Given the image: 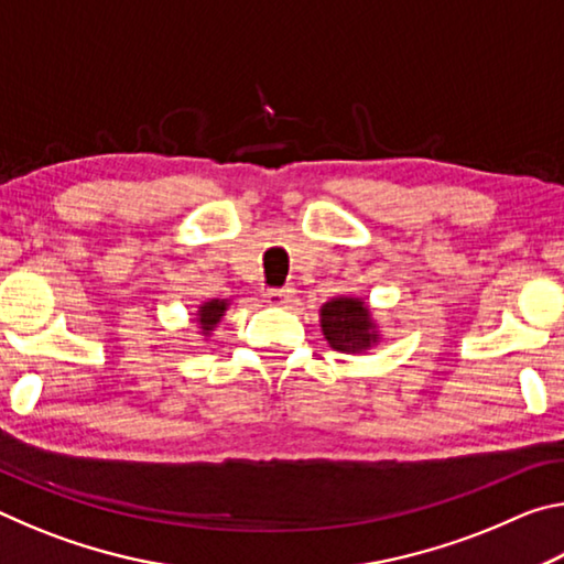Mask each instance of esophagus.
Returning a JSON list of instances; mask_svg holds the SVG:
<instances>
[{"mask_svg": "<svg viewBox=\"0 0 564 564\" xmlns=\"http://www.w3.org/2000/svg\"><path fill=\"white\" fill-rule=\"evenodd\" d=\"M293 295H295L293 285H283V289L265 291V303H269V305H285V303H291Z\"/></svg>", "mask_w": 564, "mask_h": 564, "instance_id": "esophagus-1", "label": "esophagus"}]
</instances>
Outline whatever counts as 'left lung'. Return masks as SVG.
I'll return each instance as SVG.
<instances>
[{
	"label": "left lung",
	"mask_w": 564,
	"mask_h": 564,
	"mask_svg": "<svg viewBox=\"0 0 564 564\" xmlns=\"http://www.w3.org/2000/svg\"><path fill=\"white\" fill-rule=\"evenodd\" d=\"M321 330L340 352H366L380 343V328L370 305L352 295H338L321 305Z\"/></svg>",
	"instance_id": "obj_1"
}]
</instances>
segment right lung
Instances as JSON below:
<instances>
[{"label":"right lung","mask_w":564,"mask_h":564,"mask_svg":"<svg viewBox=\"0 0 564 564\" xmlns=\"http://www.w3.org/2000/svg\"><path fill=\"white\" fill-rule=\"evenodd\" d=\"M228 305H231V301L228 299H212V301L198 305L196 323H198V330H202L204 338H212V333L216 330L218 323H221V316L228 311Z\"/></svg>","instance_id":"add662e5"}]
</instances>
